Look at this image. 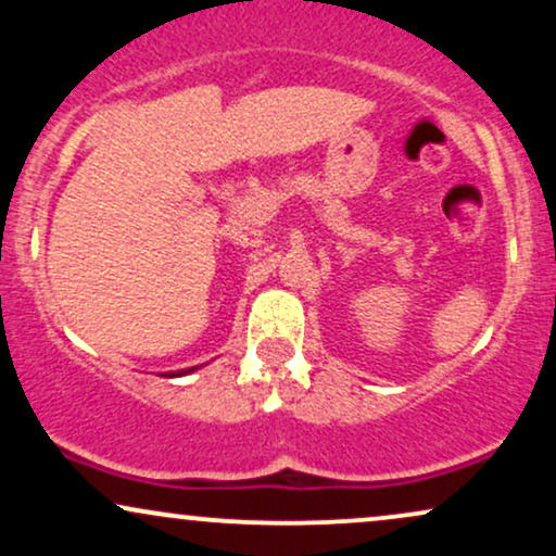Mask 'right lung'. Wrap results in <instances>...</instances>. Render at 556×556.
<instances>
[{
    "instance_id": "add662e5",
    "label": "right lung",
    "mask_w": 556,
    "mask_h": 556,
    "mask_svg": "<svg viewBox=\"0 0 556 556\" xmlns=\"http://www.w3.org/2000/svg\"><path fill=\"white\" fill-rule=\"evenodd\" d=\"M193 371V368H188V371H180V374H169V376H182V374H190Z\"/></svg>"
}]
</instances>
